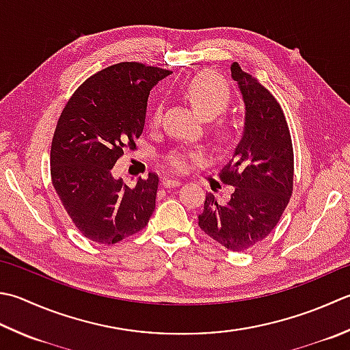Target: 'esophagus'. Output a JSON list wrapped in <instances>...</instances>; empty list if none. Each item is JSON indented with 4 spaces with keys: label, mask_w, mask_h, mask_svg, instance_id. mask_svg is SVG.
I'll return each instance as SVG.
<instances>
[{
    "label": "esophagus",
    "mask_w": 350,
    "mask_h": 350,
    "mask_svg": "<svg viewBox=\"0 0 350 350\" xmlns=\"http://www.w3.org/2000/svg\"><path fill=\"white\" fill-rule=\"evenodd\" d=\"M182 182L180 180H177V179H171V177H163V180H162V185L165 188H173V187H179Z\"/></svg>",
    "instance_id": "34e87169"
}]
</instances>
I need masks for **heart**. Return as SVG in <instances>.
I'll use <instances>...</instances> for the list:
<instances>
[{"label": "heart", "instance_id": "obj_1", "mask_svg": "<svg viewBox=\"0 0 350 350\" xmlns=\"http://www.w3.org/2000/svg\"><path fill=\"white\" fill-rule=\"evenodd\" d=\"M183 97L187 98L196 111L211 118L221 113L230 103V89L228 83L215 74H198L183 88ZM163 118V103L157 101L148 113L150 127H159ZM232 129L228 122H217L214 126V138L217 142H228L232 136ZM200 157L198 150H176L167 156L168 165L176 171L188 170L189 163Z\"/></svg>", "mask_w": 350, "mask_h": 350}]
</instances>
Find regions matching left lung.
Returning a JSON list of instances; mask_svg holds the SVG:
<instances>
[{
	"label": "left lung",
	"instance_id": "1",
	"mask_svg": "<svg viewBox=\"0 0 350 350\" xmlns=\"http://www.w3.org/2000/svg\"><path fill=\"white\" fill-rule=\"evenodd\" d=\"M230 71L243 94L245 122L241 141L218 176L234 193L224 203L206 193L198 226L223 247L244 252L271 234L290 203L294 153L278 100L238 62Z\"/></svg>",
	"mask_w": 350,
	"mask_h": 350
}]
</instances>
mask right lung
Wrapping results in <instances>:
<instances>
[{"label":"right lung","mask_w":350,"mask_h":350,"mask_svg":"<svg viewBox=\"0 0 350 350\" xmlns=\"http://www.w3.org/2000/svg\"><path fill=\"white\" fill-rule=\"evenodd\" d=\"M170 71L121 62L85 80L62 111L53 135L51 183L80 234L116 244L146 228L156 206L159 177L150 173L129 188L112 168L135 148L146 122L147 98Z\"/></svg>","instance_id":"1"}]
</instances>
